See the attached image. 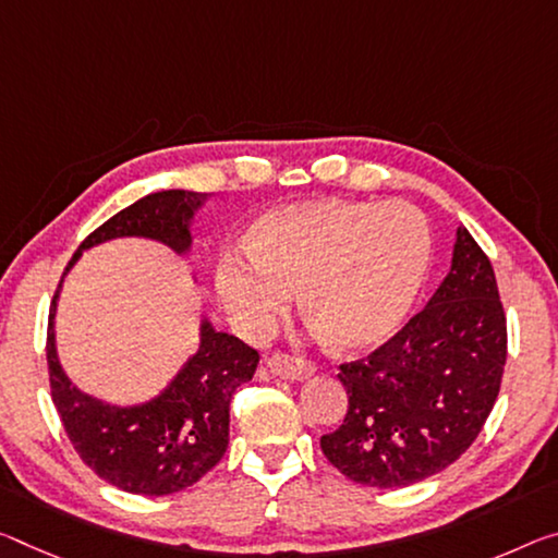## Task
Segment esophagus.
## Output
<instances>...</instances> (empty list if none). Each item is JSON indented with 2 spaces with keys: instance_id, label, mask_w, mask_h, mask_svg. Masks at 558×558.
<instances>
[{
  "instance_id": "esophagus-1",
  "label": "esophagus",
  "mask_w": 558,
  "mask_h": 558,
  "mask_svg": "<svg viewBox=\"0 0 558 558\" xmlns=\"http://www.w3.org/2000/svg\"><path fill=\"white\" fill-rule=\"evenodd\" d=\"M265 365H268L270 375L282 377V379H305V377L315 375V369H317L313 362H307L303 357L286 355V352H276V355H270Z\"/></svg>"
}]
</instances>
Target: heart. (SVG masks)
I'll use <instances>...</instances> for the list:
<instances>
[{
    "label": "heart",
    "instance_id": "obj_1",
    "mask_svg": "<svg viewBox=\"0 0 558 558\" xmlns=\"http://www.w3.org/2000/svg\"><path fill=\"white\" fill-rule=\"evenodd\" d=\"M432 253L429 226L410 203L303 201L270 210L228 253L218 290L251 330H265L303 288V311L340 350H367L404 323Z\"/></svg>",
    "mask_w": 558,
    "mask_h": 558
}]
</instances>
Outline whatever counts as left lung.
<instances>
[{"mask_svg": "<svg viewBox=\"0 0 558 558\" xmlns=\"http://www.w3.org/2000/svg\"><path fill=\"white\" fill-rule=\"evenodd\" d=\"M507 315L486 253L457 228L452 268L400 332L340 365L348 414L320 437L348 480L397 489L457 462L497 402Z\"/></svg>", "mask_w": 558, "mask_h": 558, "instance_id": "8db88e82", "label": "left lung"}]
</instances>
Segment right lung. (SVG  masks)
Returning <instances> with one entry per match:
<instances>
[{"label":"right lung","mask_w":558,"mask_h":558,"mask_svg":"<svg viewBox=\"0 0 558 558\" xmlns=\"http://www.w3.org/2000/svg\"><path fill=\"white\" fill-rule=\"evenodd\" d=\"M206 198V193L193 191H158L131 203L78 245L66 270L86 247L113 238H151L175 253H189L191 220ZM59 288L51 300L47 332L49 387L76 454L104 482L129 494L166 497L196 484L226 454L231 400L238 387L253 379L258 350L203 320L198 352L161 395L134 407L106 404L76 390L59 365L54 342Z\"/></svg>","instance_id":"obj_1"}]
</instances>
